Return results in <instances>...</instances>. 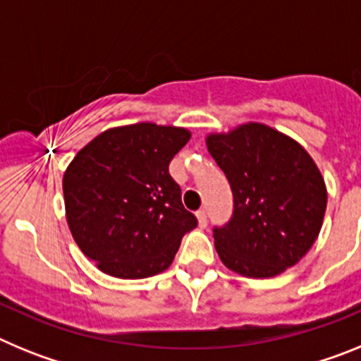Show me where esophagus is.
<instances>
[{"mask_svg":"<svg viewBox=\"0 0 361 361\" xmlns=\"http://www.w3.org/2000/svg\"><path fill=\"white\" fill-rule=\"evenodd\" d=\"M197 220H199L200 228H206V224H208V213H206V209H199L197 212Z\"/></svg>","mask_w":361,"mask_h":361,"instance_id":"34e87169","label":"esophagus"}]
</instances>
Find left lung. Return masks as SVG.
I'll list each match as a JSON object with an SVG mask.
<instances>
[{
	"label": "left lung",
	"mask_w": 361,
	"mask_h": 361,
	"mask_svg": "<svg viewBox=\"0 0 361 361\" xmlns=\"http://www.w3.org/2000/svg\"><path fill=\"white\" fill-rule=\"evenodd\" d=\"M206 145L233 191V216L213 229L228 269L271 279L300 262L314 240L327 208V188L302 145L262 123L209 133Z\"/></svg>",
	"instance_id": "left-lung-1"
}]
</instances>
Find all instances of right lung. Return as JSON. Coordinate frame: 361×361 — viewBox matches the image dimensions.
I'll use <instances>...</instances> for the list:
<instances>
[{"instance_id":"add662e5","label":"right lung","mask_w":361,"mask_h":361,"mask_svg":"<svg viewBox=\"0 0 361 361\" xmlns=\"http://www.w3.org/2000/svg\"><path fill=\"white\" fill-rule=\"evenodd\" d=\"M190 130L137 123L99 133L63 175L70 233L97 269L135 280L173 262L184 233L197 226L168 166Z\"/></svg>"}]
</instances>
